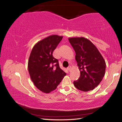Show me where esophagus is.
<instances>
[{
  "mask_svg": "<svg viewBox=\"0 0 122 122\" xmlns=\"http://www.w3.org/2000/svg\"><path fill=\"white\" fill-rule=\"evenodd\" d=\"M71 66H69V67H68L67 68V69H68V71H71Z\"/></svg>",
  "mask_w": 122,
  "mask_h": 122,
  "instance_id": "1",
  "label": "esophagus"
}]
</instances>
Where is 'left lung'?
Wrapping results in <instances>:
<instances>
[{"label": "left lung", "instance_id": "left-lung-1", "mask_svg": "<svg viewBox=\"0 0 122 122\" xmlns=\"http://www.w3.org/2000/svg\"><path fill=\"white\" fill-rule=\"evenodd\" d=\"M75 51V59L80 76L73 83L77 89L88 92L93 90L102 81L106 63L97 47L88 39L74 37L68 39Z\"/></svg>", "mask_w": 122, "mask_h": 122}]
</instances>
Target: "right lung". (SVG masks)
Segmentation results:
<instances>
[{"mask_svg":"<svg viewBox=\"0 0 122 122\" xmlns=\"http://www.w3.org/2000/svg\"><path fill=\"white\" fill-rule=\"evenodd\" d=\"M62 38L57 35L47 36L37 42L30 54L28 62L30 77L35 86L44 93L54 90L66 75L53 56Z\"/></svg>","mask_w":122,"mask_h":122,"instance_id":"add662e5","label":"right lung"}]
</instances>
